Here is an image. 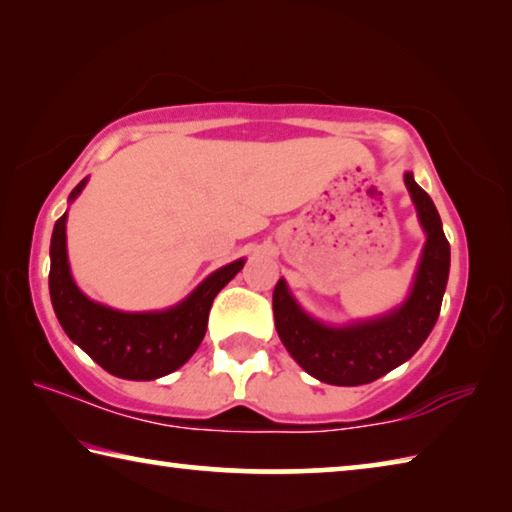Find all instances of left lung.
<instances>
[{
	"label": "left lung",
	"mask_w": 512,
	"mask_h": 512,
	"mask_svg": "<svg viewBox=\"0 0 512 512\" xmlns=\"http://www.w3.org/2000/svg\"><path fill=\"white\" fill-rule=\"evenodd\" d=\"M404 185L418 210L427 244L402 307L386 316L329 327L300 309L287 282L277 280L275 284L273 316L277 334L291 357L325 384L361 386L384 377L420 350L438 320L449 277V241L436 205L415 183L411 171L404 173Z\"/></svg>",
	"instance_id": "1"
}]
</instances>
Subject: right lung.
I'll return each instance as SVG.
<instances>
[{
	"mask_svg": "<svg viewBox=\"0 0 512 512\" xmlns=\"http://www.w3.org/2000/svg\"><path fill=\"white\" fill-rule=\"evenodd\" d=\"M88 178L72 189L69 201L81 194ZM67 214L60 216L51 235L49 293L58 323L83 352L110 375L151 381L178 370L201 345L212 302L225 284L244 268L237 259L214 271L180 305L164 311H117L90 300L76 287L67 264Z\"/></svg>",
	"mask_w": 512,
	"mask_h": 512,
	"instance_id": "1",
	"label": "right lung"
}]
</instances>
